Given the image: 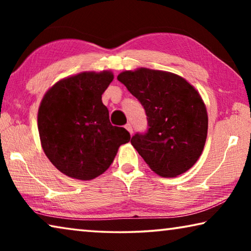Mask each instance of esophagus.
Here are the masks:
<instances>
[{"label":"esophagus","instance_id":"1","mask_svg":"<svg viewBox=\"0 0 251 251\" xmlns=\"http://www.w3.org/2000/svg\"><path fill=\"white\" fill-rule=\"evenodd\" d=\"M125 128H126L127 130H128V133H129L130 135L133 134V127H131V125L129 124V123H128V124L125 125Z\"/></svg>","mask_w":251,"mask_h":251}]
</instances>
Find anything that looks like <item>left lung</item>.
Masks as SVG:
<instances>
[{"instance_id":"left-lung-1","label":"left lung","mask_w":251,"mask_h":251,"mask_svg":"<svg viewBox=\"0 0 251 251\" xmlns=\"http://www.w3.org/2000/svg\"><path fill=\"white\" fill-rule=\"evenodd\" d=\"M117 79L145 108L148 130L130 139L152 172L176 177L201 157L208 130L205 103L185 78L164 71H125Z\"/></svg>"}]
</instances>
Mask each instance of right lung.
Here are the masks:
<instances>
[{
  "label": "right lung",
  "mask_w": 251,
  "mask_h": 251,
  "mask_svg": "<svg viewBox=\"0 0 251 251\" xmlns=\"http://www.w3.org/2000/svg\"><path fill=\"white\" fill-rule=\"evenodd\" d=\"M112 72H83L55 83L37 114L42 148L64 175L91 180L113 163L118 148L129 142L124 127L113 126L101 95Z\"/></svg>",
  "instance_id": "right-lung-1"
}]
</instances>
